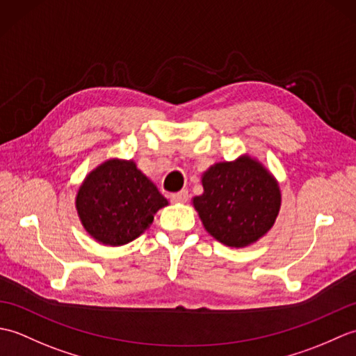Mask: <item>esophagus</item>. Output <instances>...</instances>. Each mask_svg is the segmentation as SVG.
Listing matches in <instances>:
<instances>
[{
  "label": "esophagus",
  "mask_w": 356,
  "mask_h": 356,
  "mask_svg": "<svg viewBox=\"0 0 356 356\" xmlns=\"http://www.w3.org/2000/svg\"><path fill=\"white\" fill-rule=\"evenodd\" d=\"M170 199L172 203H185L188 200V191L186 190H182L179 193H172L170 195Z\"/></svg>",
  "instance_id": "esophagus-1"
}]
</instances>
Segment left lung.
<instances>
[{
    "label": "left lung",
    "mask_w": 356,
    "mask_h": 356,
    "mask_svg": "<svg viewBox=\"0 0 356 356\" xmlns=\"http://www.w3.org/2000/svg\"><path fill=\"white\" fill-rule=\"evenodd\" d=\"M193 207L209 236L229 248L251 246L266 236L282 207L278 180L248 153L211 165Z\"/></svg>",
    "instance_id": "1"
}]
</instances>
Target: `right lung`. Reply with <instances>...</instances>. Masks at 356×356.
Listing matches in <instances>:
<instances>
[{"label":"right lung","mask_w":356,"mask_h":356,"mask_svg":"<svg viewBox=\"0 0 356 356\" xmlns=\"http://www.w3.org/2000/svg\"><path fill=\"white\" fill-rule=\"evenodd\" d=\"M166 205L168 200L133 159L118 157L90 171L74 197L84 229L105 246H122L138 238Z\"/></svg>","instance_id":"1"}]
</instances>
